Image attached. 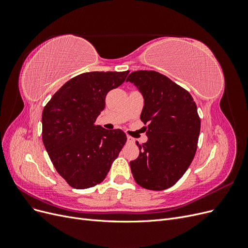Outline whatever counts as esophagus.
<instances>
[{
  "instance_id": "34e87169",
  "label": "esophagus",
  "mask_w": 248,
  "mask_h": 248,
  "mask_svg": "<svg viewBox=\"0 0 248 248\" xmlns=\"http://www.w3.org/2000/svg\"><path fill=\"white\" fill-rule=\"evenodd\" d=\"M133 141H134V140L131 137H127V142H129V144H132Z\"/></svg>"
}]
</instances>
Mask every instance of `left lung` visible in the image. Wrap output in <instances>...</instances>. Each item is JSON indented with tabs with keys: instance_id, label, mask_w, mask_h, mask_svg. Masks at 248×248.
Returning <instances> with one entry per match:
<instances>
[{
	"instance_id": "left-lung-1",
	"label": "left lung",
	"mask_w": 248,
	"mask_h": 248,
	"mask_svg": "<svg viewBox=\"0 0 248 248\" xmlns=\"http://www.w3.org/2000/svg\"><path fill=\"white\" fill-rule=\"evenodd\" d=\"M126 81L144 98L140 120L148 140L137 141L140 155L130 161L136 182L150 190L170 188L189 168L197 151L201 120L191 95L156 71L131 72Z\"/></svg>"
}]
</instances>
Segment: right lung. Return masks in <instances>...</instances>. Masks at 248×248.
I'll list each match as a JSON object with an SVG mask.
<instances>
[{"label": "right lung", "mask_w": 248, "mask_h": 248, "mask_svg": "<svg viewBox=\"0 0 248 248\" xmlns=\"http://www.w3.org/2000/svg\"><path fill=\"white\" fill-rule=\"evenodd\" d=\"M128 71L86 72L71 78L42 112V140L57 171L73 188L102 182L126 142L121 129L95 125L106 96L121 86Z\"/></svg>", "instance_id": "add662e5"}]
</instances>
